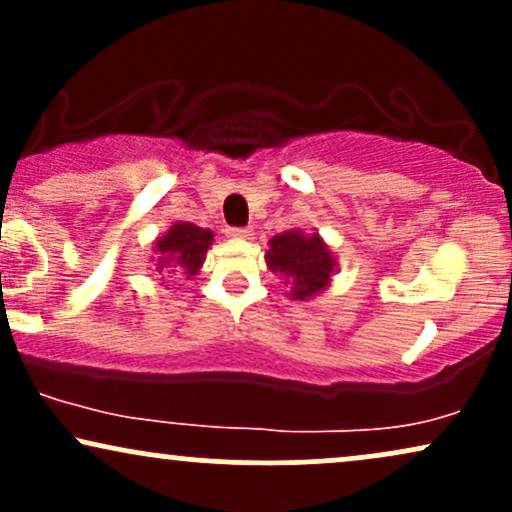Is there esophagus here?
<instances>
[{
    "label": "esophagus",
    "instance_id": "obj_1",
    "mask_svg": "<svg viewBox=\"0 0 512 512\" xmlns=\"http://www.w3.org/2000/svg\"><path fill=\"white\" fill-rule=\"evenodd\" d=\"M228 238H233V240H250V236H252V231L250 228H228Z\"/></svg>",
    "mask_w": 512,
    "mask_h": 512
}]
</instances>
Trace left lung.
Wrapping results in <instances>:
<instances>
[{"label": "left lung", "mask_w": 512, "mask_h": 512, "mask_svg": "<svg viewBox=\"0 0 512 512\" xmlns=\"http://www.w3.org/2000/svg\"><path fill=\"white\" fill-rule=\"evenodd\" d=\"M267 269L284 276L289 286L286 296L291 301H310L332 284V276L339 272L337 257L320 233H305L301 228L279 233L269 240L264 252Z\"/></svg>", "instance_id": "left-lung-1"}]
</instances>
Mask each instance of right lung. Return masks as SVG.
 <instances>
[{"label": "right lung", "mask_w": 512, "mask_h": 512, "mask_svg": "<svg viewBox=\"0 0 512 512\" xmlns=\"http://www.w3.org/2000/svg\"><path fill=\"white\" fill-rule=\"evenodd\" d=\"M211 243H214V233L209 228H199L190 221H175L166 233L154 240V255H151L154 272L163 279L170 274L192 279L207 260Z\"/></svg>", "instance_id": "right-lung-1"}]
</instances>
